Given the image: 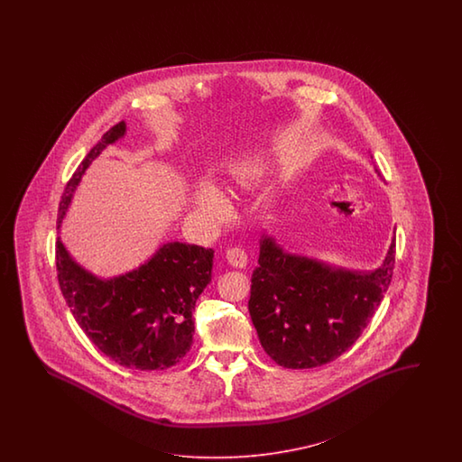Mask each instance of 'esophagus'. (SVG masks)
I'll list each match as a JSON object with an SVG mask.
<instances>
[{
    "instance_id": "34e87169",
    "label": "esophagus",
    "mask_w": 462,
    "mask_h": 462,
    "mask_svg": "<svg viewBox=\"0 0 462 462\" xmlns=\"http://www.w3.org/2000/svg\"><path fill=\"white\" fill-rule=\"evenodd\" d=\"M226 261L234 267L247 266V252L240 247H232L226 251Z\"/></svg>"
}]
</instances>
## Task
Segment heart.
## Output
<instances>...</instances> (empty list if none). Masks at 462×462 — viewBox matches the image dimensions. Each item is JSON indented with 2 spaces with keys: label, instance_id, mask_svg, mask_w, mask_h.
Here are the masks:
<instances>
[{
  "label": "heart",
  "instance_id": "b5f03b06",
  "mask_svg": "<svg viewBox=\"0 0 462 462\" xmlns=\"http://www.w3.org/2000/svg\"><path fill=\"white\" fill-rule=\"evenodd\" d=\"M267 162L263 157H251V159H242L232 166V180L240 186H247L252 182L259 181L266 171ZM193 205L196 210L199 211L203 217L222 222L230 215V201L224 191L211 184V182H199L196 186L193 193Z\"/></svg>",
  "mask_w": 462,
  "mask_h": 462
}]
</instances>
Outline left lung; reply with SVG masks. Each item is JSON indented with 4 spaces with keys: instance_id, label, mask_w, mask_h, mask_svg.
Wrapping results in <instances>:
<instances>
[{
    "instance_id": "left-lung-1",
    "label": "left lung",
    "mask_w": 462,
    "mask_h": 462,
    "mask_svg": "<svg viewBox=\"0 0 462 462\" xmlns=\"http://www.w3.org/2000/svg\"><path fill=\"white\" fill-rule=\"evenodd\" d=\"M396 244L374 273L332 269L261 240L249 313L276 364L310 369L332 363L361 337L393 278Z\"/></svg>"
}]
</instances>
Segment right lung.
<instances>
[{"label": "right lung", "mask_w": 462, "mask_h": 462, "mask_svg": "<svg viewBox=\"0 0 462 462\" xmlns=\"http://www.w3.org/2000/svg\"><path fill=\"white\" fill-rule=\"evenodd\" d=\"M125 135L113 125L72 174L59 205V225L84 171L106 145ZM57 280L76 322L105 356L139 371L168 369L193 344L196 300L211 281L213 249L169 242L139 269L99 280L76 264L56 242Z\"/></svg>", "instance_id": "obj_1"}]
</instances>
